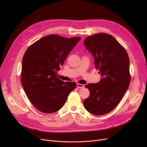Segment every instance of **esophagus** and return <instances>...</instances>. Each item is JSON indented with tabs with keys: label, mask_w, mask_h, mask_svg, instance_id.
Segmentation results:
<instances>
[{
	"label": "esophagus",
	"mask_w": 147,
	"mask_h": 147,
	"mask_svg": "<svg viewBox=\"0 0 147 147\" xmlns=\"http://www.w3.org/2000/svg\"><path fill=\"white\" fill-rule=\"evenodd\" d=\"M76 86L78 88H83L85 86L83 84H76Z\"/></svg>",
	"instance_id": "1"
}]
</instances>
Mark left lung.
Wrapping results in <instances>:
<instances>
[{"label":"left lung","mask_w":147,"mask_h":147,"mask_svg":"<svg viewBox=\"0 0 147 147\" xmlns=\"http://www.w3.org/2000/svg\"><path fill=\"white\" fill-rule=\"evenodd\" d=\"M84 44L94 56L95 66L102 76L98 83L85 85L90 95L84 100V105L93 115H105L117 107L129 87L128 55L117 39L107 33L88 36Z\"/></svg>","instance_id":"8db88e82"}]
</instances>
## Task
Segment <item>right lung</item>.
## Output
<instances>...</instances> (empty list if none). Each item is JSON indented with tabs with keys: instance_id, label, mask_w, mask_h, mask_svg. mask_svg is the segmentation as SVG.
Segmentation results:
<instances>
[{
	"instance_id": "1",
	"label": "right lung",
	"mask_w": 147,
	"mask_h": 147,
	"mask_svg": "<svg viewBox=\"0 0 147 147\" xmlns=\"http://www.w3.org/2000/svg\"><path fill=\"white\" fill-rule=\"evenodd\" d=\"M81 39L49 35L33 43L25 52L21 82L27 97L39 111L46 114L59 111L76 88V83L58 78L57 71Z\"/></svg>"
}]
</instances>
